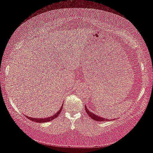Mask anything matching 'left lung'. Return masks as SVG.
I'll list each match as a JSON object with an SVG mask.
<instances>
[{"label":"left lung","instance_id":"left-lung-1","mask_svg":"<svg viewBox=\"0 0 153 153\" xmlns=\"http://www.w3.org/2000/svg\"><path fill=\"white\" fill-rule=\"evenodd\" d=\"M85 109H86V111L88 115H89V117L90 118H92V120H94L95 121H108V119H105V118H103L102 117H100V116L98 115H97L96 114L93 113L92 112H91V111H89L88 109V108L86 106H85Z\"/></svg>","mask_w":153,"mask_h":153}]
</instances>
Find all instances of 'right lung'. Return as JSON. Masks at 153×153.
<instances>
[{
    "label": "right lung",
    "mask_w": 153,
    "mask_h": 153,
    "mask_svg": "<svg viewBox=\"0 0 153 153\" xmlns=\"http://www.w3.org/2000/svg\"><path fill=\"white\" fill-rule=\"evenodd\" d=\"M63 105H61V107L60 108V109H59L57 112H56L55 115H52V116H50V117H46V118H33V117H28V116L25 115L26 116V117L27 119H29L30 120H32L33 121H35V122H37V123H44V122H48V121H51L53 120H54V119L57 117L58 115L60 114V113L62 111V107H63Z\"/></svg>",
    "instance_id": "1"
}]
</instances>
